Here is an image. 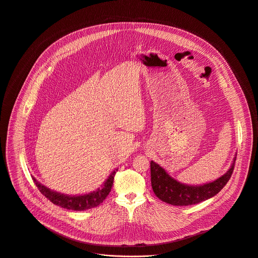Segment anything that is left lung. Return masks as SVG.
Returning a JSON list of instances; mask_svg holds the SVG:
<instances>
[{"label": "left lung", "instance_id": "obj_1", "mask_svg": "<svg viewBox=\"0 0 258 258\" xmlns=\"http://www.w3.org/2000/svg\"><path fill=\"white\" fill-rule=\"evenodd\" d=\"M237 156V154H236ZM236 156L225 174L212 182L201 185L184 184L173 178L158 163L151 160V186L155 196L162 202L173 206H189L202 203L216 196L226 185L235 168Z\"/></svg>", "mask_w": 258, "mask_h": 258}]
</instances>
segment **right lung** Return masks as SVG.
<instances>
[{"instance_id":"add662e5","label":"right lung","mask_w":258,"mask_h":258,"mask_svg":"<svg viewBox=\"0 0 258 258\" xmlns=\"http://www.w3.org/2000/svg\"><path fill=\"white\" fill-rule=\"evenodd\" d=\"M118 169H115L109 177L106 179L104 184L101 186V188H98L95 191H91L85 195H79V196H69L64 194H60L58 191L51 190L48 187H46L42 183H40L35 177H33V180L38 187L40 192L47 198L50 202H52L54 205L59 206L63 209L73 210V211H84L87 209H91L98 207L101 205L104 200L108 197L109 192L111 191L114 176Z\"/></svg>"}]
</instances>
